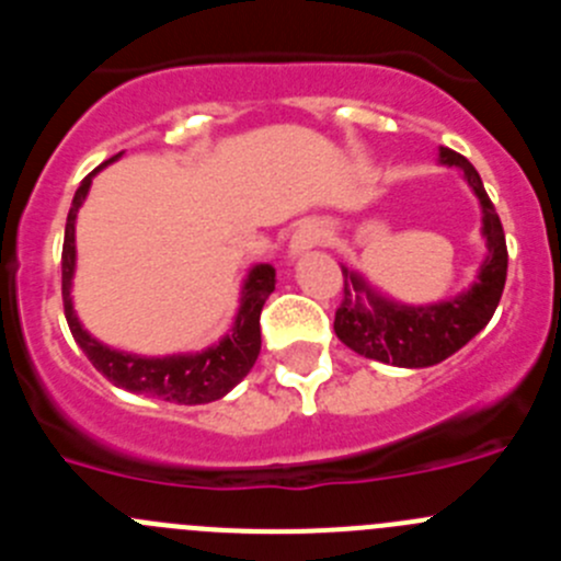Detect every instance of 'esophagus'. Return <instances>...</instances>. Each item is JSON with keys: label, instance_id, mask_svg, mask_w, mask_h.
I'll return each mask as SVG.
<instances>
[{"label": "esophagus", "instance_id": "esophagus-1", "mask_svg": "<svg viewBox=\"0 0 561 561\" xmlns=\"http://www.w3.org/2000/svg\"><path fill=\"white\" fill-rule=\"evenodd\" d=\"M317 241H320V227L317 225L297 227L295 236H291V241H289V261H297V257L304 255L306 250H311Z\"/></svg>", "mask_w": 561, "mask_h": 561}]
</instances>
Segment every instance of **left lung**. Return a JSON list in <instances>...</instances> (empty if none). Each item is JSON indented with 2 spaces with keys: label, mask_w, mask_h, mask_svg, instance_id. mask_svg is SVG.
I'll return each instance as SVG.
<instances>
[{
  "label": "left lung",
  "mask_w": 561,
  "mask_h": 561,
  "mask_svg": "<svg viewBox=\"0 0 561 561\" xmlns=\"http://www.w3.org/2000/svg\"><path fill=\"white\" fill-rule=\"evenodd\" d=\"M440 165L458 168L483 210V238L489 255L480 264L478 280L460 295L430 306H404L376 295L359 272L342 266V304L334 331L351 351L396 368H430L460 351L485 329L503 297L508 250L500 216L485 193L480 173L453 148H440Z\"/></svg>",
  "instance_id": "left-lung-1"
}]
</instances>
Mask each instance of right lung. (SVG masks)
Returning <instances> with one entry per match:
<instances>
[{
	"label": "right lung",
	"instance_id": "right-lung-1",
	"mask_svg": "<svg viewBox=\"0 0 561 561\" xmlns=\"http://www.w3.org/2000/svg\"><path fill=\"white\" fill-rule=\"evenodd\" d=\"M117 157L121 153H114L112 160H106L103 165L114 162ZM98 171L89 173L76 191V199H72L67 216V230H64L61 295L69 331H72L83 354L89 356V362L117 388L153 396V399L162 401H176V404H207V401L221 399L250 374L257 354H261V309H264L266 297L275 291V270L270 264L252 266L244 286H241V306H238L236 323L216 345L199 351V354L137 356L108 348L83 329L76 309H72V295H69L72 275H76V219Z\"/></svg>",
	"mask_w": 561,
	"mask_h": 561
}]
</instances>
